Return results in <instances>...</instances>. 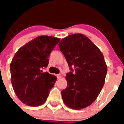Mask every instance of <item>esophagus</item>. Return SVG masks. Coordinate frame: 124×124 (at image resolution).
Listing matches in <instances>:
<instances>
[{
  "instance_id": "34e87169",
  "label": "esophagus",
  "mask_w": 124,
  "mask_h": 124,
  "mask_svg": "<svg viewBox=\"0 0 124 124\" xmlns=\"http://www.w3.org/2000/svg\"><path fill=\"white\" fill-rule=\"evenodd\" d=\"M62 77V75H61V74H58V75H57V78L58 79H59L60 78Z\"/></svg>"
}]
</instances>
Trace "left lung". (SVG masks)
<instances>
[{
    "mask_svg": "<svg viewBox=\"0 0 124 124\" xmlns=\"http://www.w3.org/2000/svg\"><path fill=\"white\" fill-rule=\"evenodd\" d=\"M58 45L71 70L66 75L68 86L61 92L64 103L72 109L85 108L96 100L104 85L107 66L103 54L82 34L68 35Z\"/></svg>",
    "mask_w": 124,
    "mask_h": 124,
    "instance_id": "left-lung-1",
    "label": "left lung"
}]
</instances>
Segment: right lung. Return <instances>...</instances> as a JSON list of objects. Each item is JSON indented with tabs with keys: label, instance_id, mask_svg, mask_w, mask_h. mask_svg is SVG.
<instances>
[{
	"label": "right lung",
	"instance_id": "obj_1",
	"mask_svg": "<svg viewBox=\"0 0 124 124\" xmlns=\"http://www.w3.org/2000/svg\"><path fill=\"white\" fill-rule=\"evenodd\" d=\"M60 41L47 35L37 37L15 54L10 65L11 82L16 94L22 103L31 107L46 101L56 77L42 72L46 68L51 52Z\"/></svg>",
	"mask_w": 124,
	"mask_h": 124
}]
</instances>
